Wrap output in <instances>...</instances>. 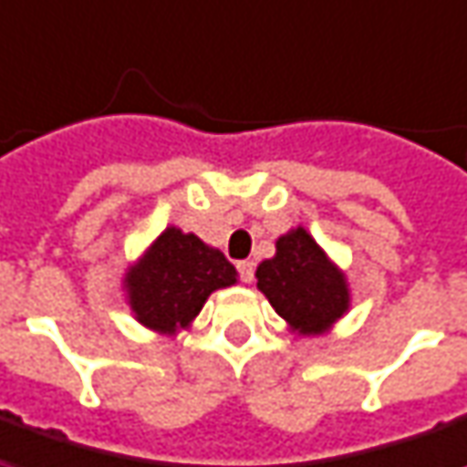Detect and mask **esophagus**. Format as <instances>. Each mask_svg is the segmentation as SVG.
Returning a JSON list of instances; mask_svg holds the SVG:
<instances>
[{
	"label": "esophagus",
	"mask_w": 467,
	"mask_h": 467,
	"mask_svg": "<svg viewBox=\"0 0 467 467\" xmlns=\"http://www.w3.org/2000/svg\"><path fill=\"white\" fill-rule=\"evenodd\" d=\"M237 271H240V278H243L245 284H250V281H253V274H255V265H253L250 260H240V263H237Z\"/></svg>",
	"instance_id": "obj_1"
}]
</instances>
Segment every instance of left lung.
I'll list each match as a JSON object with an SVG mask.
<instances>
[{
    "label": "left lung",
    "instance_id": "left-lung-1",
    "mask_svg": "<svg viewBox=\"0 0 467 467\" xmlns=\"http://www.w3.org/2000/svg\"><path fill=\"white\" fill-rule=\"evenodd\" d=\"M258 291L294 335H325L350 312L348 275L304 227L275 240V255L255 271Z\"/></svg>",
    "mask_w": 467,
    "mask_h": 467
}]
</instances>
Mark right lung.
Segmentation results:
<instances>
[{
    "instance_id": "1",
    "label": "right lung",
    "mask_w": 467,
    "mask_h": 467,
    "mask_svg": "<svg viewBox=\"0 0 467 467\" xmlns=\"http://www.w3.org/2000/svg\"><path fill=\"white\" fill-rule=\"evenodd\" d=\"M234 284L237 271L222 250L173 224L122 275L132 317L150 332L168 337L189 329L214 291Z\"/></svg>"
}]
</instances>
